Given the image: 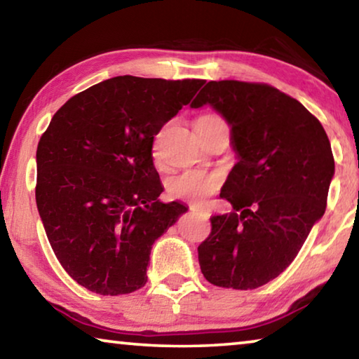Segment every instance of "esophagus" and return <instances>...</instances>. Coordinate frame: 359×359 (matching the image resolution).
Segmentation results:
<instances>
[{
	"mask_svg": "<svg viewBox=\"0 0 359 359\" xmlns=\"http://www.w3.org/2000/svg\"><path fill=\"white\" fill-rule=\"evenodd\" d=\"M191 209L195 210V212L201 214L204 219H209V215H210V210L209 209H206V208H191Z\"/></svg>",
	"mask_w": 359,
	"mask_h": 359,
	"instance_id": "1",
	"label": "esophagus"
}]
</instances>
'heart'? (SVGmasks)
Masks as SVG:
<instances>
[{
	"mask_svg": "<svg viewBox=\"0 0 359 359\" xmlns=\"http://www.w3.org/2000/svg\"><path fill=\"white\" fill-rule=\"evenodd\" d=\"M217 115H203L196 124L219 123ZM222 179L217 174L201 172V170H187L168 182V193L175 200H185L195 204L203 203L206 198L214 195L220 189Z\"/></svg>",
	"mask_w": 359,
	"mask_h": 359,
	"instance_id": "heart-1",
	"label": "heart"
}]
</instances>
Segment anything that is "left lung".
Masks as SVG:
<instances>
[{"label": "left lung", "mask_w": 359, "mask_h": 359, "mask_svg": "<svg viewBox=\"0 0 359 359\" xmlns=\"http://www.w3.org/2000/svg\"><path fill=\"white\" fill-rule=\"evenodd\" d=\"M206 104L230 123L240 161L220 193L233 212L212 215L198 246L201 273L214 286L257 289L291 265L326 210L331 142L320 119L270 84L209 81L191 108Z\"/></svg>", "instance_id": "8db88e82"}]
</instances>
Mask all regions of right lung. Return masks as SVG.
I'll use <instances>...</instances> for the list:
<instances>
[{
	"label": "right lung",
	"mask_w": 359,
	"mask_h": 359,
	"mask_svg": "<svg viewBox=\"0 0 359 359\" xmlns=\"http://www.w3.org/2000/svg\"><path fill=\"white\" fill-rule=\"evenodd\" d=\"M204 79L116 76L68 99L36 150V206L50 248L100 295L147 283L151 246L187 208L158 200L151 147Z\"/></svg>",
	"instance_id": "right-lung-1"
}]
</instances>
